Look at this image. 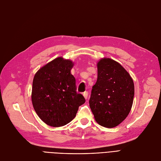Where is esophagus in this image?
Masks as SVG:
<instances>
[{
    "mask_svg": "<svg viewBox=\"0 0 161 161\" xmlns=\"http://www.w3.org/2000/svg\"><path fill=\"white\" fill-rule=\"evenodd\" d=\"M88 95H89V92L87 91H85L83 93V96H84L85 99H87V98H88Z\"/></svg>",
    "mask_w": 161,
    "mask_h": 161,
    "instance_id": "34e87169",
    "label": "esophagus"
}]
</instances>
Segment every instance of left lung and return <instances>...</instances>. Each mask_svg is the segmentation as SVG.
<instances>
[{
  "instance_id": "left-lung-1",
  "label": "left lung",
  "mask_w": 161,
  "mask_h": 161,
  "mask_svg": "<svg viewBox=\"0 0 161 161\" xmlns=\"http://www.w3.org/2000/svg\"><path fill=\"white\" fill-rule=\"evenodd\" d=\"M97 80L92 86L89 106L95 121L112 128L127 118L134 96L131 76L119 63L109 58L97 62Z\"/></svg>"
}]
</instances>
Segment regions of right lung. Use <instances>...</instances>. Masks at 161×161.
Instances as JSON below:
<instances>
[{
	"mask_svg": "<svg viewBox=\"0 0 161 161\" xmlns=\"http://www.w3.org/2000/svg\"><path fill=\"white\" fill-rule=\"evenodd\" d=\"M74 62L58 57L40 68L33 80L31 101L36 114L52 127L65 125L75 118L79 107L85 103L76 92L70 70Z\"/></svg>",
	"mask_w": 161,
	"mask_h": 161,
	"instance_id": "right-lung-1",
	"label": "right lung"
}]
</instances>
